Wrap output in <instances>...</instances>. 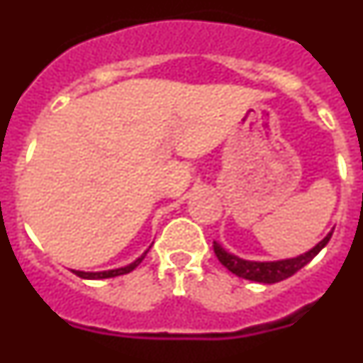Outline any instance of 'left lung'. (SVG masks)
<instances>
[{
    "label": "left lung",
    "mask_w": 363,
    "mask_h": 363,
    "mask_svg": "<svg viewBox=\"0 0 363 363\" xmlns=\"http://www.w3.org/2000/svg\"><path fill=\"white\" fill-rule=\"evenodd\" d=\"M333 236V230L327 233L325 238L322 242H318L313 249H309L307 252L300 256H294V258H285V259H274V262H255V259H243L240 256L233 255L221 245V243L214 242V252H216L218 259L221 262V265H225L233 274L240 278H245V280L258 281V284H277V281L285 280V278L293 277L294 272L300 271L301 267H306L314 256L322 251L323 247L329 243Z\"/></svg>",
    "instance_id": "obj_1"
}]
</instances>
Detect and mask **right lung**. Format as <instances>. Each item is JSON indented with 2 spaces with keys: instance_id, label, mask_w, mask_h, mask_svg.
Returning <instances> with one entry per match:
<instances>
[{
  "instance_id": "right-lung-1",
  "label": "right lung",
  "mask_w": 363,
  "mask_h": 363,
  "mask_svg": "<svg viewBox=\"0 0 363 363\" xmlns=\"http://www.w3.org/2000/svg\"><path fill=\"white\" fill-rule=\"evenodd\" d=\"M149 249H150V247H149ZM149 249H147V251L143 252V255L140 256V258H136V259H134L133 264H129V265H123V267H118V269H108V271H96V272H92V271H76V269H70V271H72L74 274H76V277L83 278V280H104V278H114V277H121V274H127V272L134 271V269H136L138 265L142 264V259L145 258V255H147V252H149Z\"/></svg>"
}]
</instances>
